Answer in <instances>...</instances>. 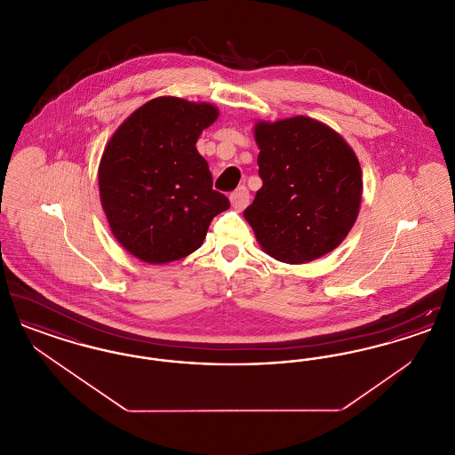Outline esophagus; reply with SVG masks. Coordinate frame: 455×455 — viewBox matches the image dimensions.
I'll return each instance as SVG.
<instances>
[{
    "mask_svg": "<svg viewBox=\"0 0 455 455\" xmlns=\"http://www.w3.org/2000/svg\"><path fill=\"white\" fill-rule=\"evenodd\" d=\"M249 191L242 186V188H238L235 189L232 195H230V203H232V206L240 212V210H243L247 204H249Z\"/></svg>",
    "mask_w": 455,
    "mask_h": 455,
    "instance_id": "1",
    "label": "esophagus"
}]
</instances>
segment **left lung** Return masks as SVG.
<instances>
[{"label":"left lung","mask_w":455,"mask_h":455,"mask_svg":"<svg viewBox=\"0 0 455 455\" xmlns=\"http://www.w3.org/2000/svg\"><path fill=\"white\" fill-rule=\"evenodd\" d=\"M262 188L243 218L266 254L303 264L334 251L355 225L362 169L347 141L297 116L254 128Z\"/></svg>","instance_id":"1"}]
</instances>
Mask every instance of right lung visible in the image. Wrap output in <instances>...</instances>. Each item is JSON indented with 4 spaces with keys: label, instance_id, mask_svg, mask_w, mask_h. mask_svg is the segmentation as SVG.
I'll use <instances>...</instances> for the list:
<instances>
[{
    "label": "right lung",
    "instance_id": "1",
    "mask_svg": "<svg viewBox=\"0 0 455 455\" xmlns=\"http://www.w3.org/2000/svg\"><path fill=\"white\" fill-rule=\"evenodd\" d=\"M217 117L212 104L158 97L108 140L99 165L100 201L112 235L134 258L165 264L189 256L212 220L230 208L196 150Z\"/></svg>",
    "mask_w": 455,
    "mask_h": 455
}]
</instances>
